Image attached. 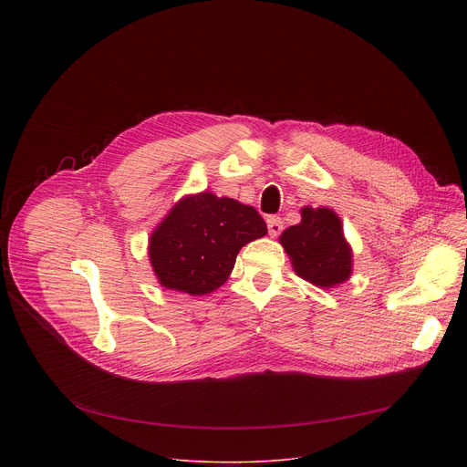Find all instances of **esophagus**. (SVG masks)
<instances>
[{
  "label": "esophagus",
  "instance_id": "34e87169",
  "mask_svg": "<svg viewBox=\"0 0 467 467\" xmlns=\"http://www.w3.org/2000/svg\"><path fill=\"white\" fill-rule=\"evenodd\" d=\"M265 223H268V233L270 236H279L281 231H283V220L279 216H268V220H265Z\"/></svg>",
  "mask_w": 467,
  "mask_h": 467
}]
</instances>
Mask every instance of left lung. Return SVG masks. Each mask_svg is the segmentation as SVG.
Returning a JSON list of instances; mask_svg holds the SVG:
<instances>
[{
	"mask_svg": "<svg viewBox=\"0 0 467 467\" xmlns=\"http://www.w3.org/2000/svg\"><path fill=\"white\" fill-rule=\"evenodd\" d=\"M294 270L305 281L332 288L351 275V247L344 238L340 218L328 209L301 211V223L281 234Z\"/></svg>",
	"mask_w": 467,
	"mask_h": 467,
	"instance_id": "left-lung-1",
	"label": "left lung"
}]
</instances>
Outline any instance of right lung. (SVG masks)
<instances>
[{
  "mask_svg": "<svg viewBox=\"0 0 467 467\" xmlns=\"http://www.w3.org/2000/svg\"><path fill=\"white\" fill-rule=\"evenodd\" d=\"M265 233L253 207L203 192L181 199L155 229L150 260L164 288L203 296L227 281L240 249Z\"/></svg>",
  "mask_w": 467,
  "mask_h": 467,
  "instance_id": "1",
  "label": "right lung"
}]
</instances>
